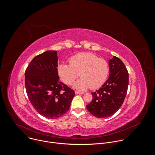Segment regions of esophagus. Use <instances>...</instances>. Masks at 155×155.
<instances>
[{"label":"esophagus","mask_w":155,"mask_h":155,"mask_svg":"<svg viewBox=\"0 0 155 155\" xmlns=\"http://www.w3.org/2000/svg\"><path fill=\"white\" fill-rule=\"evenodd\" d=\"M75 94H84V93L83 92H81V91H75Z\"/></svg>","instance_id":"obj_1"}]
</instances>
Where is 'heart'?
<instances>
[{"instance_id":"b5f03b06","label":"heart","mask_w":155,"mask_h":155,"mask_svg":"<svg viewBox=\"0 0 155 155\" xmlns=\"http://www.w3.org/2000/svg\"><path fill=\"white\" fill-rule=\"evenodd\" d=\"M108 72L107 61L91 53L77 54L69 59V64L61 63L58 67V75L66 84H72L80 75L81 78L74 87L81 90L90 87L93 90L101 87Z\"/></svg>"}]
</instances>
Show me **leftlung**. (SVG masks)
I'll list each match as a JSON object with an SVG mask.
<instances>
[{
  "label": "left lung",
  "instance_id": "8db88e82",
  "mask_svg": "<svg viewBox=\"0 0 155 155\" xmlns=\"http://www.w3.org/2000/svg\"><path fill=\"white\" fill-rule=\"evenodd\" d=\"M109 77L100 89L92 93L93 100L86 108L97 118L115 114L122 105L127 91L129 74L123 61L116 56L109 61Z\"/></svg>",
  "mask_w": 155,
  "mask_h": 155
}]
</instances>
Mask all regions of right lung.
Here are the masks:
<instances>
[{
	"label": "right lung",
	"instance_id": "add662e5",
	"mask_svg": "<svg viewBox=\"0 0 155 155\" xmlns=\"http://www.w3.org/2000/svg\"><path fill=\"white\" fill-rule=\"evenodd\" d=\"M25 75L27 95L40 115L56 119L68 111L75 91L59 81L56 51H47L35 56Z\"/></svg>",
	"mask_w": 155,
	"mask_h": 155
}]
</instances>
